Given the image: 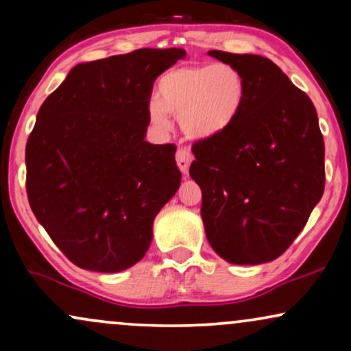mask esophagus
<instances>
[{
    "label": "esophagus",
    "mask_w": 351,
    "mask_h": 351,
    "mask_svg": "<svg viewBox=\"0 0 351 351\" xmlns=\"http://www.w3.org/2000/svg\"><path fill=\"white\" fill-rule=\"evenodd\" d=\"M191 160H193L191 152H189L186 147H180L178 150H176V165H178L181 173H188Z\"/></svg>",
    "instance_id": "34e87169"
}]
</instances>
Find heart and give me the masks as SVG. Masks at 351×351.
I'll use <instances>...</instances> for the list:
<instances>
[{"label": "heart", "instance_id": "obj_1", "mask_svg": "<svg viewBox=\"0 0 351 351\" xmlns=\"http://www.w3.org/2000/svg\"><path fill=\"white\" fill-rule=\"evenodd\" d=\"M245 79L237 67L217 62L173 69L158 82V99L148 106L152 123L170 127V114L178 117L184 134L209 138L228 130L245 100Z\"/></svg>", "mask_w": 351, "mask_h": 351}]
</instances>
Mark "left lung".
Segmentation results:
<instances>
[{"label": "left lung", "instance_id": "obj_1", "mask_svg": "<svg viewBox=\"0 0 351 351\" xmlns=\"http://www.w3.org/2000/svg\"><path fill=\"white\" fill-rule=\"evenodd\" d=\"M245 79V100L223 134L193 145L189 176L203 193L201 217L217 256L271 263L307 224L325 188V145L315 107L271 59L209 51Z\"/></svg>", "mask_w": 351, "mask_h": 351}]
</instances>
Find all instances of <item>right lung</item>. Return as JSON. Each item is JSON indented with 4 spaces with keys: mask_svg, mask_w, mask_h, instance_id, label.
I'll list each match as a JSON object with an SVG mask.
<instances>
[{
    "mask_svg": "<svg viewBox=\"0 0 351 351\" xmlns=\"http://www.w3.org/2000/svg\"><path fill=\"white\" fill-rule=\"evenodd\" d=\"M184 49H136L82 62L44 100L26 143L36 219L80 269L138 263L153 221L181 183L176 147L145 140L153 82Z\"/></svg>",
    "mask_w": 351,
    "mask_h": 351,
    "instance_id": "add662e5",
    "label": "right lung"
}]
</instances>
